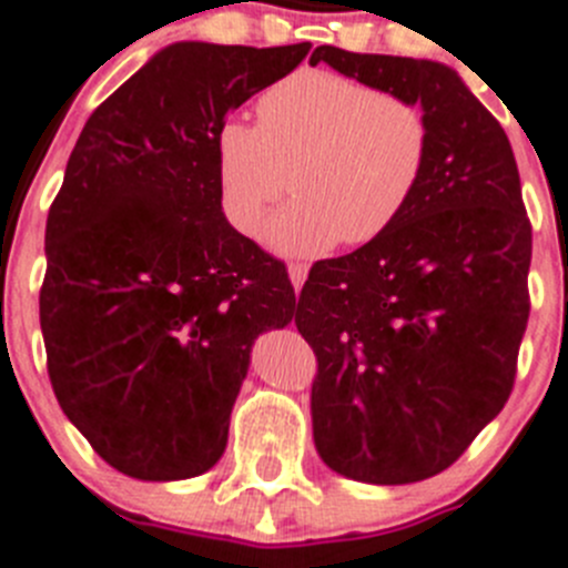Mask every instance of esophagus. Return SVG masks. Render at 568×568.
I'll list each match as a JSON object with an SVG mask.
<instances>
[{
    "label": "esophagus",
    "mask_w": 568,
    "mask_h": 568,
    "mask_svg": "<svg viewBox=\"0 0 568 568\" xmlns=\"http://www.w3.org/2000/svg\"><path fill=\"white\" fill-rule=\"evenodd\" d=\"M288 277H291V285H294V291H300L302 283H305V277H308V266H305V263H291Z\"/></svg>",
    "instance_id": "esophagus-1"
}]
</instances>
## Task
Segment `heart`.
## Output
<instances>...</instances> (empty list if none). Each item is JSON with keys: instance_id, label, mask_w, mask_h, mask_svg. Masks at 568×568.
Listing matches in <instances>:
<instances>
[{"instance_id": "obj_1", "label": "heart", "mask_w": 568, "mask_h": 568, "mask_svg": "<svg viewBox=\"0 0 568 568\" xmlns=\"http://www.w3.org/2000/svg\"><path fill=\"white\" fill-rule=\"evenodd\" d=\"M432 162V123L415 100L336 75L300 69L257 100V125L226 120L215 131L221 206L243 235L268 230L285 254H320L342 241L384 237L415 204Z\"/></svg>"}]
</instances>
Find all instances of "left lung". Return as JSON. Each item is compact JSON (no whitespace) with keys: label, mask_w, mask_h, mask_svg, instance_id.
<instances>
[{"label":"left lung","mask_w":568,"mask_h":568,"mask_svg":"<svg viewBox=\"0 0 568 568\" xmlns=\"http://www.w3.org/2000/svg\"><path fill=\"white\" fill-rule=\"evenodd\" d=\"M415 100L432 162L373 243L320 260L296 331L314 347V443L327 468L409 485L457 463L505 409L529 320L532 226L499 120L452 67L316 47L311 63Z\"/></svg>","instance_id":"obj_1"}]
</instances>
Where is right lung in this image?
I'll use <instances>...</instances> for the list:
<instances>
[{
    "label": "right lung",
    "mask_w": 568,
    "mask_h": 568,
    "mask_svg": "<svg viewBox=\"0 0 568 568\" xmlns=\"http://www.w3.org/2000/svg\"><path fill=\"white\" fill-rule=\"evenodd\" d=\"M308 50L164 47L69 153L44 235L47 373L120 474L173 481L219 463L254 338L294 320L285 263L221 210L215 131Z\"/></svg>",
    "instance_id": "add662e5"
}]
</instances>
